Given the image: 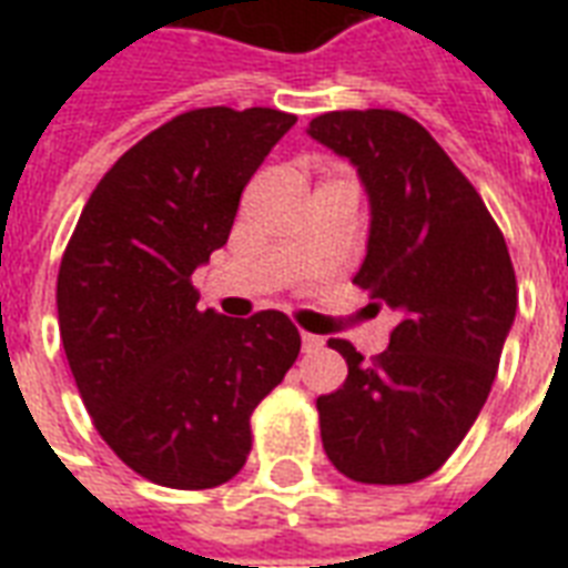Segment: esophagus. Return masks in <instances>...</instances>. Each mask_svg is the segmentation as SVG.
I'll list each match as a JSON object with an SVG mask.
<instances>
[{
	"label": "esophagus",
	"instance_id": "esophagus-1",
	"mask_svg": "<svg viewBox=\"0 0 568 568\" xmlns=\"http://www.w3.org/2000/svg\"><path fill=\"white\" fill-rule=\"evenodd\" d=\"M301 342L306 354H318L321 347H324V338L315 336V333H301Z\"/></svg>",
	"mask_w": 568,
	"mask_h": 568
}]
</instances>
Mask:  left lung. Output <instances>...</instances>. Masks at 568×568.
I'll return each mask as SVG.
<instances>
[{"label": "left lung", "instance_id": "8db88e82", "mask_svg": "<svg viewBox=\"0 0 568 568\" xmlns=\"http://www.w3.org/2000/svg\"><path fill=\"white\" fill-rule=\"evenodd\" d=\"M306 132L359 173L372 226L354 283L397 315L374 363L329 338L347 379L318 397L321 442L351 480L415 484L489 397L519 303L510 253L475 185L413 118L329 111Z\"/></svg>", "mask_w": 568, "mask_h": 568}]
</instances>
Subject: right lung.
Masks as SVG:
<instances>
[{"label":"right lung","instance_id":"right-lung-1","mask_svg":"<svg viewBox=\"0 0 568 568\" xmlns=\"http://www.w3.org/2000/svg\"><path fill=\"white\" fill-rule=\"evenodd\" d=\"M294 123L223 105L173 118L102 176L61 258L58 327L79 395L109 448L159 486L239 475L250 415L301 354L283 312L226 318L191 285Z\"/></svg>","mask_w":568,"mask_h":568}]
</instances>
